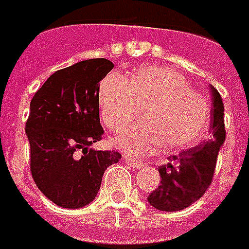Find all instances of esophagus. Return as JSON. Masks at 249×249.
<instances>
[{
	"instance_id": "1",
	"label": "esophagus",
	"mask_w": 249,
	"mask_h": 249,
	"mask_svg": "<svg viewBox=\"0 0 249 249\" xmlns=\"http://www.w3.org/2000/svg\"><path fill=\"white\" fill-rule=\"evenodd\" d=\"M125 163L130 165L133 169H138V168H142L143 166V163L138 159H133L130 156H125Z\"/></svg>"
}]
</instances>
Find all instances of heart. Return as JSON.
<instances>
[{
  "mask_svg": "<svg viewBox=\"0 0 249 249\" xmlns=\"http://www.w3.org/2000/svg\"><path fill=\"white\" fill-rule=\"evenodd\" d=\"M99 107L103 121L120 132L142 113L146 120L117 137L129 154H146L163 144L166 151L193 147L204 137L211 107L185 76L168 67L146 66L132 76L112 72L102 80Z\"/></svg>",
  "mask_w": 249,
  "mask_h": 249,
  "instance_id": "obj_1",
  "label": "heart"
}]
</instances>
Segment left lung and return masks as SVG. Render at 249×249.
Listing matches in <instances>:
<instances>
[{
    "mask_svg": "<svg viewBox=\"0 0 249 249\" xmlns=\"http://www.w3.org/2000/svg\"><path fill=\"white\" fill-rule=\"evenodd\" d=\"M212 89L211 136L195 147L169 156V163L159 166L160 186L148 195L154 208L165 212L181 211L199 200L208 190L216 170L217 156L226 138L224 102L217 89Z\"/></svg>",
    "mask_w": 249,
    "mask_h": 249,
    "instance_id": "1",
    "label": "left lung"
}]
</instances>
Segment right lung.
Here are the masks:
<instances>
[{
    "mask_svg": "<svg viewBox=\"0 0 249 249\" xmlns=\"http://www.w3.org/2000/svg\"><path fill=\"white\" fill-rule=\"evenodd\" d=\"M112 68L105 58L79 62L54 72L31 101L25 123L31 173L41 193L62 208L93 201L107 166L121 159L115 150L89 148L103 136L99 81Z\"/></svg>",
    "mask_w": 249,
    "mask_h": 249,
    "instance_id": "add662e5",
    "label": "right lung"
}]
</instances>
